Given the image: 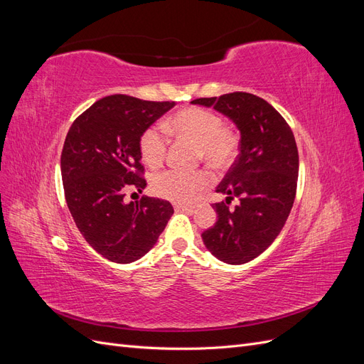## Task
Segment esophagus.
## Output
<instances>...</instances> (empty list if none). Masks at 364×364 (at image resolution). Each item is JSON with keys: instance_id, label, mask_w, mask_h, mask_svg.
Returning <instances> with one entry per match:
<instances>
[{"instance_id": "obj_1", "label": "esophagus", "mask_w": 364, "mask_h": 364, "mask_svg": "<svg viewBox=\"0 0 364 364\" xmlns=\"http://www.w3.org/2000/svg\"><path fill=\"white\" fill-rule=\"evenodd\" d=\"M197 202H193V203H174V208L176 209H182V211H188V213H191V211H194V209L197 208Z\"/></svg>"}]
</instances>
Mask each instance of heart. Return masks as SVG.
<instances>
[{"label":"heart","instance_id":"heart-1","mask_svg":"<svg viewBox=\"0 0 364 364\" xmlns=\"http://www.w3.org/2000/svg\"><path fill=\"white\" fill-rule=\"evenodd\" d=\"M167 134L188 139L197 144V156L217 168L232 164L237 155V138L229 129L223 127L218 114L205 107H185L164 121ZM141 158L149 167H158L167 153L161 132L156 127L147 129L139 139ZM211 182L206 171L165 170L151 179V190L162 199L173 202H188Z\"/></svg>","mask_w":364,"mask_h":364}]
</instances>
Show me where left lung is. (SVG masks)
<instances>
[{
	"mask_svg": "<svg viewBox=\"0 0 364 364\" xmlns=\"http://www.w3.org/2000/svg\"><path fill=\"white\" fill-rule=\"evenodd\" d=\"M193 105L214 107L240 130V155L215 188L226 203L213 205L217 222L202 234L205 247L228 264L257 258L279 235L296 196L299 155L294 135L281 114L249 92L197 98Z\"/></svg>",
	"mask_w": 364,
	"mask_h": 364,
	"instance_id": "obj_1",
	"label": "left lung"
}]
</instances>
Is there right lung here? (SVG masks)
<instances>
[{
    "instance_id": "obj_1",
    "label": "right lung",
    "mask_w": 364,
    "mask_h": 364,
    "mask_svg": "<svg viewBox=\"0 0 364 364\" xmlns=\"http://www.w3.org/2000/svg\"><path fill=\"white\" fill-rule=\"evenodd\" d=\"M173 106L109 95L77 117L65 138L60 171L68 209L87 245L112 262L144 257L174 213L156 197L124 202L127 190L141 193L147 185L141 135Z\"/></svg>"
}]
</instances>
